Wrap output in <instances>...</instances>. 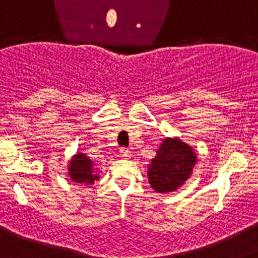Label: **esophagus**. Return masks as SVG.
Masks as SVG:
<instances>
[{"label":"esophagus","instance_id":"esophagus-1","mask_svg":"<svg viewBox=\"0 0 258 258\" xmlns=\"http://www.w3.org/2000/svg\"><path fill=\"white\" fill-rule=\"evenodd\" d=\"M119 154H120V157L126 158V159H127V158L131 157V152H130L128 149H126V148H120Z\"/></svg>","mask_w":258,"mask_h":258}]
</instances>
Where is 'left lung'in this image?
<instances>
[{
  "instance_id": "left-lung-1",
  "label": "left lung",
  "mask_w": 258,
  "mask_h": 258,
  "mask_svg": "<svg viewBox=\"0 0 258 258\" xmlns=\"http://www.w3.org/2000/svg\"><path fill=\"white\" fill-rule=\"evenodd\" d=\"M197 154L177 138H167L148 166L149 184L157 192L175 191L192 173Z\"/></svg>"
}]
</instances>
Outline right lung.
<instances>
[{
  "instance_id": "obj_1",
  "label": "right lung",
  "mask_w": 258,
  "mask_h": 258,
  "mask_svg": "<svg viewBox=\"0 0 258 258\" xmlns=\"http://www.w3.org/2000/svg\"><path fill=\"white\" fill-rule=\"evenodd\" d=\"M97 169L95 168L94 161L83 153H77L69 162L68 173L73 182L77 184L92 185L94 181L99 180Z\"/></svg>"
}]
</instances>
